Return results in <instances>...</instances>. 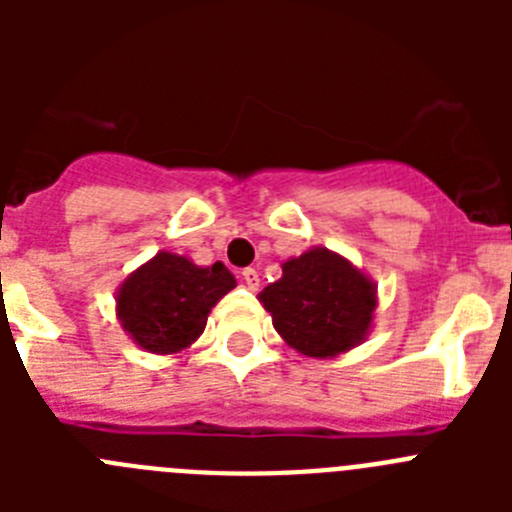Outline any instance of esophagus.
Segmentation results:
<instances>
[{
    "label": "esophagus",
    "instance_id": "esophagus-1",
    "mask_svg": "<svg viewBox=\"0 0 512 512\" xmlns=\"http://www.w3.org/2000/svg\"><path fill=\"white\" fill-rule=\"evenodd\" d=\"M241 277H243V284H246L248 289H259V271H256V269H243Z\"/></svg>",
    "mask_w": 512,
    "mask_h": 512
}]
</instances>
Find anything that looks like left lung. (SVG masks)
<instances>
[{
	"label": "left lung",
	"instance_id": "obj_1",
	"mask_svg": "<svg viewBox=\"0 0 512 512\" xmlns=\"http://www.w3.org/2000/svg\"><path fill=\"white\" fill-rule=\"evenodd\" d=\"M259 302L287 346L312 359H333L359 346L374 323L377 284L341 253L315 246L282 264V279Z\"/></svg>",
	"mask_w": 512,
	"mask_h": 512
}]
</instances>
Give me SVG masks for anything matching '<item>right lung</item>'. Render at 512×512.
Here are the masks:
<instances>
[{
	"label": "right lung",
	"instance_id": "add662e5",
	"mask_svg": "<svg viewBox=\"0 0 512 512\" xmlns=\"http://www.w3.org/2000/svg\"><path fill=\"white\" fill-rule=\"evenodd\" d=\"M235 287L223 261L197 266L187 256L158 251L117 289V320L143 351L182 354L202 336L212 307Z\"/></svg>",
	"mask_w": 512,
	"mask_h": 512
}]
</instances>
